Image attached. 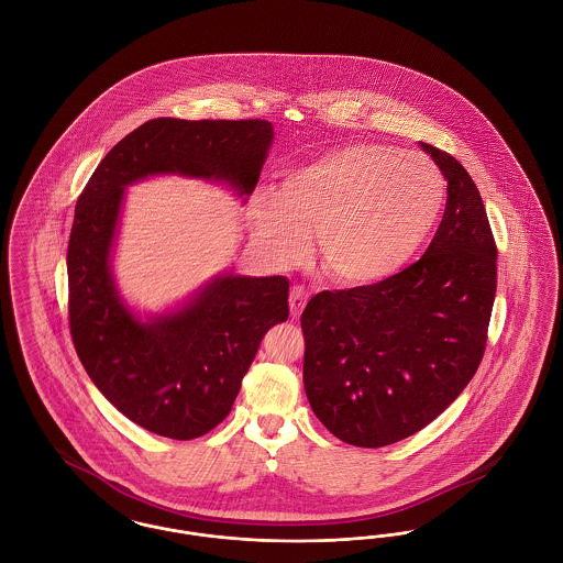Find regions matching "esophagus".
<instances>
[{"mask_svg":"<svg viewBox=\"0 0 563 563\" xmlns=\"http://www.w3.org/2000/svg\"><path fill=\"white\" fill-rule=\"evenodd\" d=\"M306 301H308V294L303 287H294L291 294H289V308H291V317L299 319L303 308H306Z\"/></svg>","mask_w":563,"mask_h":563,"instance_id":"obj_1","label":"esophagus"}]
</instances>
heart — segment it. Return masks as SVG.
Returning <instances> with one entry per match:
<instances>
[{
  "mask_svg": "<svg viewBox=\"0 0 563 563\" xmlns=\"http://www.w3.org/2000/svg\"><path fill=\"white\" fill-rule=\"evenodd\" d=\"M445 202V179L422 154L354 143L294 168L276 194L251 202L260 244L294 262L319 230L324 272L372 285L402 268L429 239Z\"/></svg>",
  "mask_w": 563,
  "mask_h": 563,
  "instance_id": "obj_1",
  "label": "heart"
}]
</instances>
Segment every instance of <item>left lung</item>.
Returning <instances> with one entry per match:
<instances>
[{
    "instance_id": "left-lung-1",
    "label": "left lung",
    "mask_w": 563,
    "mask_h": 563,
    "mask_svg": "<svg viewBox=\"0 0 563 563\" xmlns=\"http://www.w3.org/2000/svg\"><path fill=\"white\" fill-rule=\"evenodd\" d=\"M448 179L427 253L374 285L321 291L303 314V388L324 429L384 448L424 429L482 363L498 249L479 189L452 154L422 143Z\"/></svg>"
}]
</instances>
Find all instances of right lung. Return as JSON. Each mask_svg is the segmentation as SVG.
I'll return each mask as SVG.
<instances>
[{
	"mask_svg": "<svg viewBox=\"0 0 563 563\" xmlns=\"http://www.w3.org/2000/svg\"><path fill=\"white\" fill-rule=\"evenodd\" d=\"M272 139L268 120L156 118L111 147L78 198L67 246L74 346L103 397L161 437L188 441L223 422L260 342L289 317V280L219 276L184 310L136 321L109 272L124 188L179 173L249 196Z\"/></svg>",
	"mask_w": 563,
	"mask_h": 563,
	"instance_id": "right-lung-1",
	"label": "right lung"
}]
</instances>
